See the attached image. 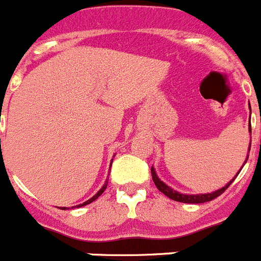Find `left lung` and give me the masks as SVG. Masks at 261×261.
<instances>
[{
  "label": "left lung",
  "mask_w": 261,
  "mask_h": 261,
  "mask_svg": "<svg viewBox=\"0 0 261 261\" xmlns=\"http://www.w3.org/2000/svg\"><path fill=\"white\" fill-rule=\"evenodd\" d=\"M250 109H251V108H250ZM250 133H251V123H250ZM250 148H251V145H250V147H248V153H250ZM247 160H248V156L246 157L245 164L247 163ZM245 164H243V166H245ZM243 166H242V168H243ZM241 170H242V169H241ZM241 170H239V171H241ZM239 171H238V174H239ZM151 173H152V179H153L154 185H156L157 189H159L160 191L163 192L164 195H166L168 198L173 199V200H175V201H180V203H189V204H200V203H205V201L213 200V199H216V198H217V196H220V195H221L222 192H224L225 190H226L227 187H229L230 185H231V183L234 182V179H236L237 175H238V174H237L236 177L233 178V179H231L229 183H227L226 186H224V187H222V189L217 190V191L211 192V194L187 195V194H180V192L175 191V190H173V189H171V187H169L168 185H165V183H164L163 180H161L159 177H157V174H156V171H154L153 166H152V168H151Z\"/></svg>",
  "instance_id": "1"
}]
</instances>
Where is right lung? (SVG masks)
Segmentation results:
<instances>
[{"label":"right lung","mask_w":261,"mask_h":261,"mask_svg":"<svg viewBox=\"0 0 261 261\" xmlns=\"http://www.w3.org/2000/svg\"><path fill=\"white\" fill-rule=\"evenodd\" d=\"M110 166H112V165H110ZM107 186H108V179H107V182H105V183H104V186H102V187H101V189H100V191H98V192H97V194H96V195H93L92 198H91V199H88V200H87V201H84V203H83V204H79V205H76V206H78V208H79V206H83V205H87V204H90V203H92V201H95V200H96V199H97V198H98V196H100V195H101V194H102V192H104V191H105V189H107ZM72 208H74V206H72ZM63 210H66V208H65V206H63Z\"/></svg>","instance_id":"obj_1"}]
</instances>
